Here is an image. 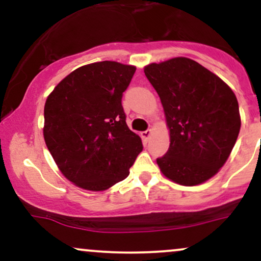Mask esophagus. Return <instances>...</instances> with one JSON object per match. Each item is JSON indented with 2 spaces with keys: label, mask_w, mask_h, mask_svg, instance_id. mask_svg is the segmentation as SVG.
<instances>
[{
  "label": "esophagus",
  "mask_w": 261,
  "mask_h": 261,
  "mask_svg": "<svg viewBox=\"0 0 261 261\" xmlns=\"http://www.w3.org/2000/svg\"><path fill=\"white\" fill-rule=\"evenodd\" d=\"M151 135H152V130H146L141 133V137H142V140L145 141V142H147L149 137H151Z\"/></svg>",
  "instance_id": "obj_1"
}]
</instances>
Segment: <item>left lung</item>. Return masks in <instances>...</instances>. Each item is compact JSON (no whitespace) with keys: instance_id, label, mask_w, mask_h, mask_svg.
Wrapping results in <instances>:
<instances>
[{"instance_id":"left-lung-1","label":"left lung","mask_w":261,"mask_h":261,"mask_svg":"<svg viewBox=\"0 0 261 261\" xmlns=\"http://www.w3.org/2000/svg\"><path fill=\"white\" fill-rule=\"evenodd\" d=\"M161 98L170 145L157 158L162 173L185 187L212 178L226 163L241 130L238 100L220 77L188 58L145 67Z\"/></svg>"}]
</instances>
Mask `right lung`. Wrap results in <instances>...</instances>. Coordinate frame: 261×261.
Returning <instances> with one entry per match:
<instances>
[{
  "label": "right lung",
  "mask_w": 261,
  "mask_h": 261,
  "mask_svg": "<svg viewBox=\"0 0 261 261\" xmlns=\"http://www.w3.org/2000/svg\"><path fill=\"white\" fill-rule=\"evenodd\" d=\"M135 71L115 61L82 66L47 97L45 143L62 174L77 187L107 190L126 178L142 151L121 104Z\"/></svg>",
  "instance_id": "right-lung-1"
}]
</instances>
